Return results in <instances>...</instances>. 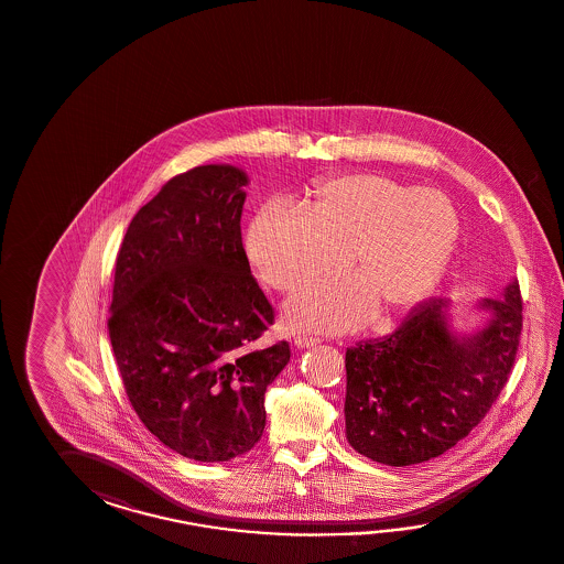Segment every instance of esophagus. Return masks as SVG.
I'll list each match as a JSON object with an SVG mask.
<instances>
[{"mask_svg":"<svg viewBox=\"0 0 564 564\" xmlns=\"http://www.w3.org/2000/svg\"><path fill=\"white\" fill-rule=\"evenodd\" d=\"M318 339L316 337H308V335H296L294 337V345L299 347V349H308V347H315Z\"/></svg>","mask_w":564,"mask_h":564,"instance_id":"esophagus-1","label":"esophagus"}]
</instances>
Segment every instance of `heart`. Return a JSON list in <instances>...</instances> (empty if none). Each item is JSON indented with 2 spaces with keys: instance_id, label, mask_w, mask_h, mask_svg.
<instances>
[{
  "instance_id": "heart-1",
  "label": "heart",
  "mask_w": 564,
  "mask_h": 564,
  "mask_svg": "<svg viewBox=\"0 0 564 564\" xmlns=\"http://www.w3.org/2000/svg\"><path fill=\"white\" fill-rule=\"evenodd\" d=\"M301 215L268 207L248 231V256L270 289L296 294L339 272L286 306L290 327L340 333L406 315L445 272L458 236L457 213L443 195L359 172L315 184Z\"/></svg>"
}]
</instances>
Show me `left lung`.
<instances>
[{"label":"left lung","instance_id":"1","mask_svg":"<svg viewBox=\"0 0 564 564\" xmlns=\"http://www.w3.org/2000/svg\"><path fill=\"white\" fill-rule=\"evenodd\" d=\"M448 302L429 299L381 339L345 354V431L357 453L392 467L438 457L485 419L508 383L522 335V292L485 299L487 327L448 330Z\"/></svg>","mask_w":564,"mask_h":564}]
</instances>
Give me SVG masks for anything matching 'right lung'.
Instances as JSON below:
<instances>
[{
  "mask_svg": "<svg viewBox=\"0 0 564 564\" xmlns=\"http://www.w3.org/2000/svg\"><path fill=\"white\" fill-rule=\"evenodd\" d=\"M246 172L176 174L135 213L119 248L109 339L131 408L160 443L200 463L251 451L263 393L290 361L258 347L274 308L241 241Z\"/></svg>",
  "mask_w": 564,
  "mask_h": 564,
  "instance_id": "1",
  "label": "right lung"
}]
</instances>
